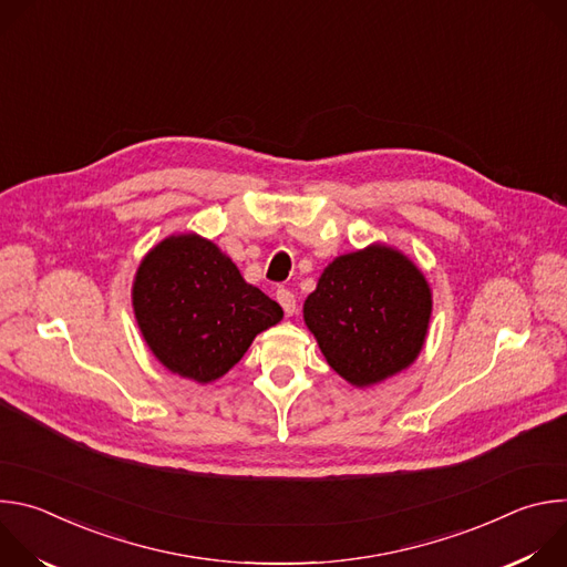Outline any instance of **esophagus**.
<instances>
[{
  "label": "esophagus",
  "instance_id": "1",
  "mask_svg": "<svg viewBox=\"0 0 567 567\" xmlns=\"http://www.w3.org/2000/svg\"><path fill=\"white\" fill-rule=\"evenodd\" d=\"M276 298H278V302L282 305L285 313H287V316H293V311H296V296H293L289 289L280 287V289L276 291Z\"/></svg>",
  "mask_w": 567,
  "mask_h": 567
}]
</instances>
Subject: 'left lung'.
<instances>
[{
  "mask_svg": "<svg viewBox=\"0 0 567 567\" xmlns=\"http://www.w3.org/2000/svg\"><path fill=\"white\" fill-rule=\"evenodd\" d=\"M431 307L422 271L399 251L372 245L322 271L302 313L328 363L363 388L417 359Z\"/></svg>",
  "mask_w": 567,
  "mask_h": 567,
  "instance_id": "left-lung-1",
  "label": "left lung"
}]
</instances>
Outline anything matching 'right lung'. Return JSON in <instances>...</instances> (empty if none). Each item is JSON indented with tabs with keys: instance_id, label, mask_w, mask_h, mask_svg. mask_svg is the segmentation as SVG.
I'll return each mask as SVG.
<instances>
[{
	"instance_id": "1",
	"label": "right lung",
	"mask_w": 567,
	"mask_h": 567,
	"mask_svg": "<svg viewBox=\"0 0 567 567\" xmlns=\"http://www.w3.org/2000/svg\"><path fill=\"white\" fill-rule=\"evenodd\" d=\"M145 343L168 370L208 383L226 374L276 326L282 307L247 285L213 241L177 235L141 262L132 289Z\"/></svg>"
}]
</instances>
